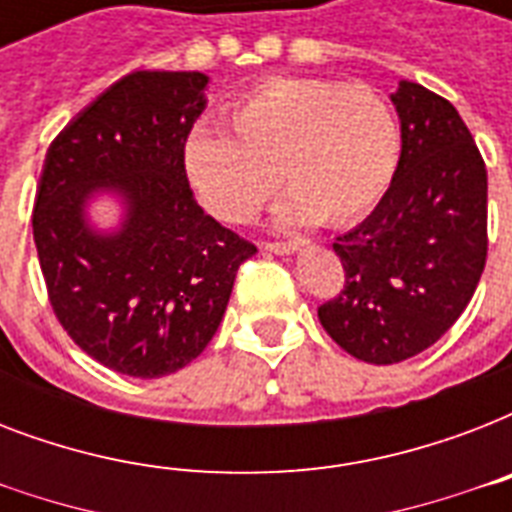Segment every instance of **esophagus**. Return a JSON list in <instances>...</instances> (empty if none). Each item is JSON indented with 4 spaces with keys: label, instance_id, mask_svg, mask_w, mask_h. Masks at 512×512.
<instances>
[{
    "label": "esophagus",
    "instance_id": "1",
    "mask_svg": "<svg viewBox=\"0 0 512 512\" xmlns=\"http://www.w3.org/2000/svg\"><path fill=\"white\" fill-rule=\"evenodd\" d=\"M300 247H305L303 239H295V241H268L265 244V252H273V255H292L297 252Z\"/></svg>",
    "mask_w": 512,
    "mask_h": 512
}]
</instances>
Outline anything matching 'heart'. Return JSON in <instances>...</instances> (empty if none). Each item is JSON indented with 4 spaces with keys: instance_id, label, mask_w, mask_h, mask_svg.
<instances>
[{
    "instance_id": "b5f03b06",
    "label": "heart",
    "mask_w": 512,
    "mask_h": 512,
    "mask_svg": "<svg viewBox=\"0 0 512 512\" xmlns=\"http://www.w3.org/2000/svg\"><path fill=\"white\" fill-rule=\"evenodd\" d=\"M225 130L191 132L183 167L201 204L233 225L249 223L276 183L289 193L281 223H356L390 188L401 148L385 98L332 79L257 84L233 100Z\"/></svg>"
}]
</instances>
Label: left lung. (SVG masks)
<instances>
[{
    "label": "left lung",
    "instance_id": "left-lung-1",
    "mask_svg": "<svg viewBox=\"0 0 512 512\" xmlns=\"http://www.w3.org/2000/svg\"><path fill=\"white\" fill-rule=\"evenodd\" d=\"M401 159L364 223L332 244L345 284L321 327L369 364H398L446 335L486 265V164L457 108L422 84L390 95Z\"/></svg>",
    "mask_w": 512,
    "mask_h": 512
}]
</instances>
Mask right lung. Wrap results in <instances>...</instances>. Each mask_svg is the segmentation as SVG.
I'll use <instances>...</instances> for the list:
<instances>
[{
  "label": "right lung",
  "mask_w": 512,
  "mask_h": 512,
  "mask_svg": "<svg viewBox=\"0 0 512 512\" xmlns=\"http://www.w3.org/2000/svg\"><path fill=\"white\" fill-rule=\"evenodd\" d=\"M207 84L199 71L122 76L52 140L36 185L34 244L60 327L87 356L140 380L207 348L239 265L257 252L196 204L185 175ZM98 192L125 204L111 234L86 220Z\"/></svg>",
  "instance_id": "right-lung-1"
}]
</instances>
